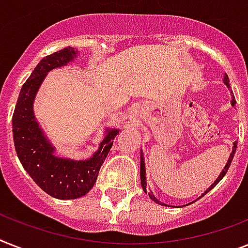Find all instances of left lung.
Returning <instances> with one entry per match:
<instances>
[{"label":"left lung","instance_id":"left-lung-1","mask_svg":"<svg viewBox=\"0 0 248 248\" xmlns=\"http://www.w3.org/2000/svg\"><path fill=\"white\" fill-rule=\"evenodd\" d=\"M223 82H224V85H226L227 87H228V89H230V78H228V76H227V75H224V78H223ZM232 93H233V92H232ZM231 104H232V106H234V105H236V100H234V96H233V95H232V101H231ZM236 148H237V140H236V142H234V143H233V147H232V152H231L230 157H228V161H227L226 166H224V169H223L222 171H220L219 176H218V177H217V180H216V181H214V183H213L212 185H210L209 187H208V189H206L205 191H204V193L202 194V196H199V198H198V199H200V198H202V196L205 195L206 193H209L210 190H212L213 187H214V186H216L217 184L219 183L220 180H222L223 177H224V175H226V173H227V171H228V169H230L231 163H232V159H233V157H234V153H236ZM140 185H142V189H143V191H144V193L147 194L146 163H144V156H143V152H142V151H140ZM148 195H149V198H151V199L153 200V202H157V204H159V205L170 206V205H167V204H165V202H159V200L157 199L156 196L153 195V194H152V191H149V193H148ZM198 199H196V200H198ZM194 202H195V200H194Z\"/></svg>","mask_w":248,"mask_h":248}]
</instances>
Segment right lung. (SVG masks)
I'll list each match as a JSON object with an SVG mask.
<instances>
[{"label": "right lung", "mask_w": 248, "mask_h": 248, "mask_svg": "<svg viewBox=\"0 0 248 248\" xmlns=\"http://www.w3.org/2000/svg\"><path fill=\"white\" fill-rule=\"evenodd\" d=\"M77 55V49L67 46L43 58L22 85L12 115L14 143L22 167L40 189L62 200L81 198L93 187L100 167L119 133V129L106 128L105 137L93 155L76 161L55 155V147L36 120L34 101L46 75L73 62Z\"/></svg>", "instance_id": "add662e5"}]
</instances>
